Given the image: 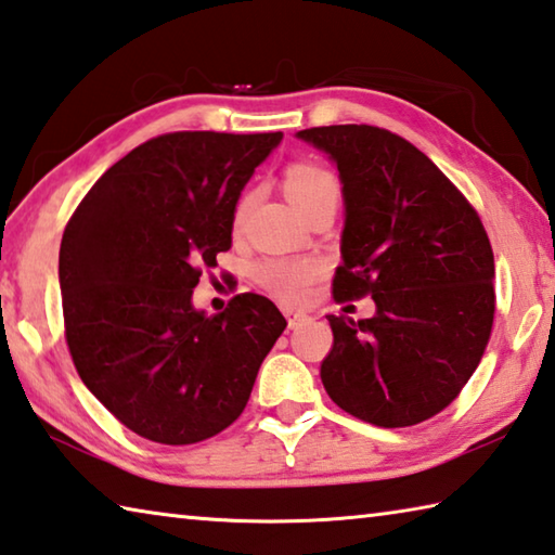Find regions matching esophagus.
Listing matches in <instances>:
<instances>
[{
  "mask_svg": "<svg viewBox=\"0 0 555 555\" xmlns=\"http://www.w3.org/2000/svg\"><path fill=\"white\" fill-rule=\"evenodd\" d=\"M286 320H288V327H291V330H296V327L304 325V322L308 320V315H306V312H300V310L286 308Z\"/></svg>",
  "mask_w": 555,
  "mask_h": 555,
  "instance_id": "1",
  "label": "esophagus"
}]
</instances>
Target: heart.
<instances>
[{
  "label": "heart",
  "instance_id": "1",
  "mask_svg": "<svg viewBox=\"0 0 555 555\" xmlns=\"http://www.w3.org/2000/svg\"><path fill=\"white\" fill-rule=\"evenodd\" d=\"M284 186L294 206L306 214L310 206L327 198H339V179L327 167L315 163H294L284 175ZM255 201V191H247L235 206V228L245 223V218ZM320 276V267L310 259H264L255 269V279L276 298L300 300L312 281Z\"/></svg>",
  "mask_w": 555,
  "mask_h": 555
}]
</instances>
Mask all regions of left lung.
I'll return each mask as SVG.
<instances>
[{
  "label": "left lung",
  "instance_id": "1",
  "mask_svg": "<svg viewBox=\"0 0 555 555\" xmlns=\"http://www.w3.org/2000/svg\"><path fill=\"white\" fill-rule=\"evenodd\" d=\"M298 138L335 159L345 194L337 304L371 296L376 315H327V396L376 427H412L449 408L486 354L495 259L478 210L386 128L320 126Z\"/></svg>",
  "mask_w": 555,
  "mask_h": 555
}]
</instances>
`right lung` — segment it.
I'll list each match as a JSON object with an SVG mask.
<instances>
[{
	"label": "right lung",
	"mask_w": 555,
	"mask_h": 555,
	"mask_svg": "<svg viewBox=\"0 0 555 555\" xmlns=\"http://www.w3.org/2000/svg\"><path fill=\"white\" fill-rule=\"evenodd\" d=\"M281 133L177 130L130 150L79 201L60 243L69 357L120 425L157 444L216 437L243 415L286 330L269 298L204 315L191 294L233 245L240 191Z\"/></svg>",
	"instance_id": "1"
}]
</instances>
